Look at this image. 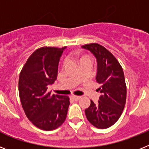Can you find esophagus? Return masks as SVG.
<instances>
[{
	"mask_svg": "<svg viewBox=\"0 0 149 149\" xmlns=\"http://www.w3.org/2000/svg\"><path fill=\"white\" fill-rule=\"evenodd\" d=\"M71 98L73 100H79L81 98V97L80 96H76V95H72L71 96Z\"/></svg>",
	"mask_w": 149,
	"mask_h": 149,
	"instance_id": "esophagus-1",
	"label": "esophagus"
}]
</instances>
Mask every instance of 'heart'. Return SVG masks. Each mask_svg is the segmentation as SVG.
<instances>
[{"instance_id":"1","label":"heart","mask_w":149,"mask_h":149,"mask_svg":"<svg viewBox=\"0 0 149 149\" xmlns=\"http://www.w3.org/2000/svg\"><path fill=\"white\" fill-rule=\"evenodd\" d=\"M86 59H90V58H88V57H82V58L80 59V62H82V61H84V60H86ZM65 63H66V61H65Z\"/></svg>"}]
</instances>
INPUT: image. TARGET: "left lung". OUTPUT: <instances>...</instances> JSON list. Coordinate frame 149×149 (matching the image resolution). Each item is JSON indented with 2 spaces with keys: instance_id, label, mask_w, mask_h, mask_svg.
Returning <instances> with one entry per match:
<instances>
[{
  "instance_id": "8db88e82",
  "label": "left lung",
  "mask_w": 149,
  "mask_h": 149,
  "mask_svg": "<svg viewBox=\"0 0 149 149\" xmlns=\"http://www.w3.org/2000/svg\"><path fill=\"white\" fill-rule=\"evenodd\" d=\"M82 48L96 58V80L101 93L97 103L91 100L90 107L85 110V116L97 128H108L118 120L126 103L127 88L122 67L112 53L100 44H86Z\"/></svg>"
}]
</instances>
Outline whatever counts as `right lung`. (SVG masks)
Returning <instances> with one entry per match:
<instances>
[{
    "mask_svg": "<svg viewBox=\"0 0 149 149\" xmlns=\"http://www.w3.org/2000/svg\"><path fill=\"white\" fill-rule=\"evenodd\" d=\"M66 48H40L28 58L19 75L22 108L28 119L41 130H55L67 117L69 97L47 91L48 85L57 79L59 61Z\"/></svg>",
    "mask_w": 149,
    "mask_h": 149,
    "instance_id": "obj_1",
    "label": "right lung"
}]
</instances>
